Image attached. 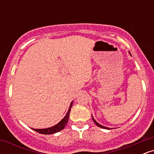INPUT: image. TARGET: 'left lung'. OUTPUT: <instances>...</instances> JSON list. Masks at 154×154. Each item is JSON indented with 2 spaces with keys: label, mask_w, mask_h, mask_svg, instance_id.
Segmentation results:
<instances>
[{
  "label": "left lung",
  "mask_w": 154,
  "mask_h": 154,
  "mask_svg": "<svg viewBox=\"0 0 154 154\" xmlns=\"http://www.w3.org/2000/svg\"><path fill=\"white\" fill-rule=\"evenodd\" d=\"M92 119H93V122H95V125H97V126L98 127H99V128H103V129H107V130H109V128H106V127H104V126H103V125H100V124H98V122H97L96 121H95V120L93 119V116H92Z\"/></svg>",
  "instance_id": "8db88e82"
}]
</instances>
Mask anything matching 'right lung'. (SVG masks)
Wrapping results in <instances>:
<instances>
[{
	"label": "right lung",
	"instance_id": "right-lung-1",
	"mask_svg": "<svg viewBox=\"0 0 154 154\" xmlns=\"http://www.w3.org/2000/svg\"><path fill=\"white\" fill-rule=\"evenodd\" d=\"M72 104H73V101H72V103H70L69 109L68 111H67L66 116H65L64 117H63V119L57 124V125H54V126L51 127V128H45V129H33L32 128V130H34L35 131L38 132L40 134H43V135H51V134H54L56 133V132H58L61 131V130H63L69 121L70 111H71Z\"/></svg>",
	"mask_w": 154,
	"mask_h": 154
}]
</instances>
